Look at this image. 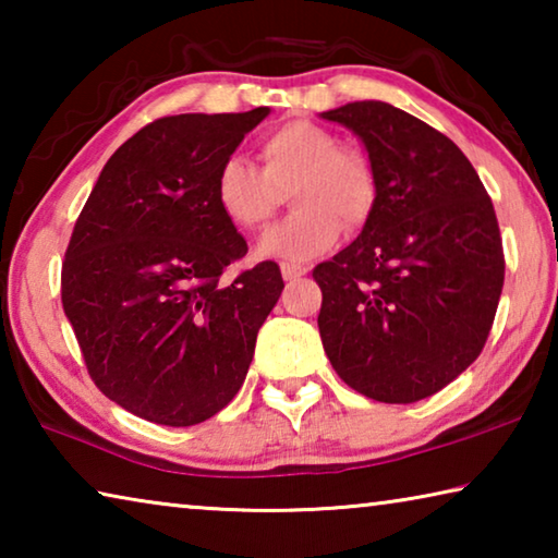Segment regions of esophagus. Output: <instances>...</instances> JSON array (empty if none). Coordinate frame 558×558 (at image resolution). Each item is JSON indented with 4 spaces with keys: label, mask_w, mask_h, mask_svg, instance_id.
<instances>
[{
    "label": "esophagus",
    "mask_w": 558,
    "mask_h": 558,
    "mask_svg": "<svg viewBox=\"0 0 558 558\" xmlns=\"http://www.w3.org/2000/svg\"><path fill=\"white\" fill-rule=\"evenodd\" d=\"M280 272H282V278H286L288 282H292V280H300L302 276H307V268L305 266H290V263H282Z\"/></svg>",
    "instance_id": "esophagus-1"
}]
</instances>
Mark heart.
Returning <instances> with one entry per match:
<instances>
[{
	"mask_svg": "<svg viewBox=\"0 0 558 558\" xmlns=\"http://www.w3.org/2000/svg\"><path fill=\"white\" fill-rule=\"evenodd\" d=\"M263 169L233 155L216 172V204L233 226L258 231L290 192L292 211L263 235L258 256L305 263L359 229L376 204V174L356 149L339 147L335 132L307 120H292L260 140Z\"/></svg>",
	"mask_w": 558,
	"mask_h": 558,
	"instance_id": "b5f03b06",
	"label": "heart"
}]
</instances>
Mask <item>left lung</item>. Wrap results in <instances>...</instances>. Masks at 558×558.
Returning a JSON list of instances; mask_svg holds the SVG:
<instances>
[{
    "instance_id": "obj_1",
    "label": "left lung",
    "mask_w": 558,
    "mask_h": 558,
    "mask_svg": "<svg viewBox=\"0 0 558 558\" xmlns=\"http://www.w3.org/2000/svg\"><path fill=\"white\" fill-rule=\"evenodd\" d=\"M319 118L362 140L379 184L362 233L313 270L323 347L354 391L421 401L487 342L505 282L493 202L460 147L405 110L356 100Z\"/></svg>"
}]
</instances>
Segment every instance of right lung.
<instances>
[{
  "instance_id": "right-lung-1",
  "label": "right lung",
  "mask_w": 558,
  "mask_h": 558,
  "mask_svg": "<svg viewBox=\"0 0 558 558\" xmlns=\"http://www.w3.org/2000/svg\"><path fill=\"white\" fill-rule=\"evenodd\" d=\"M268 112L149 122L108 159L75 221L63 313L98 389L159 426L229 405L286 288L272 260L221 282L248 245L216 204V172Z\"/></svg>"
}]
</instances>
